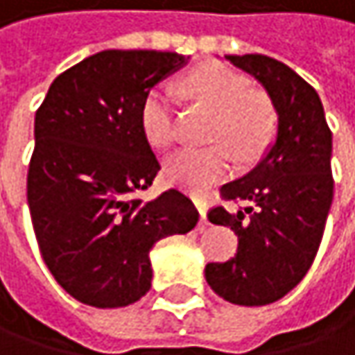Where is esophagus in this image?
Here are the masks:
<instances>
[{
    "instance_id": "1",
    "label": "esophagus",
    "mask_w": 355,
    "mask_h": 355,
    "mask_svg": "<svg viewBox=\"0 0 355 355\" xmlns=\"http://www.w3.org/2000/svg\"><path fill=\"white\" fill-rule=\"evenodd\" d=\"M195 205H197L199 215H201V221H199V232H203V230L209 225V221H207V205H205V203H201V201H197Z\"/></svg>"
}]
</instances>
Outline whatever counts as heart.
<instances>
[{
  "mask_svg": "<svg viewBox=\"0 0 355 355\" xmlns=\"http://www.w3.org/2000/svg\"><path fill=\"white\" fill-rule=\"evenodd\" d=\"M187 91L195 101L213 110L209 140H217V144L175 154L164 166V178L173 187L205 193L234 171V151L248 162L266 150L274 136L276 115L266 95L250 91L242 75L223 64L195 69L187 79ZM140 119L148 144L162 150L173 146L177 132L171 89H152L142 103Z\"/></svg>",
  "mask_w": 355,
  "mask_h": 355,
  "instance_id": "obj_1",
  "label": "heart"
}]
</instances>
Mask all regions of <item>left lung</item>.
<instances>
[{
    "mask_svg": "<svg viewBox=\"0 0 355 355\" xmlns=\"http://www.w3.org/2000/svg\"><path fill=\"white\" fill-rule=\"evenodd\" d=\"M225 58L268 91L278 130L262 162L219 189L238 211L217 205L207 217L238 234V252L207 264L205 278L221 299L260 306L291 293L317 256L334 199L331 130L317 91L284 62L264 54Z\"/></svg>",
    "mask_w": 355,
    "mask_h": 355,
    "instance_id": "8db88e82",
    "label": "left lung"
}]
</instances>
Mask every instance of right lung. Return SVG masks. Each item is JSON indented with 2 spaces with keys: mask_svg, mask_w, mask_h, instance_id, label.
I'll return each instance as SVG.
<instances>
[{
  "mask_svg": "<svg viewBox=\"0 0 355 355\" xmlns=\"http://www.w3.org/2000/svg\"><path fill=\"white\" fill-rule=\"evenodd\" d=\"M184 60L158 50L97 52L60 73L36 112L28 166L36 242L54 280L85 305L142 299L152 245L199 221L178 189L148 203L136 197L160 171L142 132V103Z\"/></svg>",
  "mask_w": 355,
  "mask_h": 355,
  "instance_id": "add662e5",
  "label": "right lung"
}]
</instances>
